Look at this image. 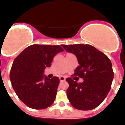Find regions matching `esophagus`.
I'll return each mask as SVG.
<instances>
[{
  "label": "esophagus",
  "instance_id": "1",
  "mask_svg": "<svg viewBox=\"0 0 125 125\" xmlns=\"http://www.w3.org/2000/svg\"><path fill=\"white\" fill-rule=\"evenodd\" d=\"M59 79H60V81H64L66 79H65V77H64V76H61V77H59Z\"/></svg>",
  "mask_w": 125,
  "mask_h": 125
}]
</instances>
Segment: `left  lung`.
<instances>
[{
  "label": "left lung",
  "mask_w": 125,
  "mask_h": 125,
  "mask_svg": "<svg viewBox=\"0 0 125 125\" xmlns=\"http://www.w3.org/2000/svg\"><path fill=\"white\" fill-rule=\"evenodd\" d=\"M66 51L74 54L79 66L74 75L83 79L78 83L71 78L66 81L69 86L66 94L75 109L89 111L96 108L110 91L114 73L110 59L89 44H62Z\"/></svg>",
  "instance_id": "obj_1"
}]
</instances>
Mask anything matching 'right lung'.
Here are the masks:
<instances>
[{
    "mask_svg": "<svg viewBox=\"0 0 125 125\" xmlns=\"http://www.w3.org/2000/svg\"><path fill=\"white\" fill-rule=\"evenodd\" d=\"M64 50L59 45L32 44L24 49L12 63L10 79L20 100L33 109H43L53 103L59 79L44 76L54 56Z\"/></svg>",
    "mask_w": 125,
    "mask_h": 125,
    "instance_id": "1",
    "label": "right lung"
}]
</instances>
